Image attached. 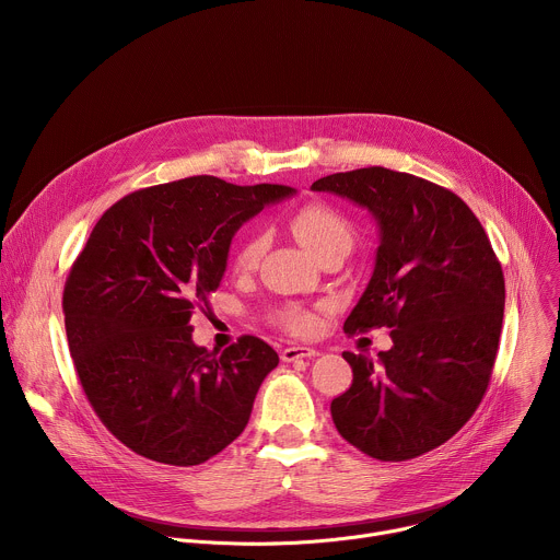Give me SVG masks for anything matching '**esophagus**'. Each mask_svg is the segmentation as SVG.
<instances>
[{"label":"esophagus","instance_id":"obj_1","mask_svg":"<svg viewBox=\"0 0 560 560\" xmlns=\"http://www.w3.org/2000/svg\"><path fill=\"white\" fill-rule=\"evenodd\" d=\"M318 350L314 348H305V346H292V348H285L281 350V361L285 363H292V361H299V359H307V357H316Z\"/></svg>","mask_w":560,"mask_h":560}]
</instances>
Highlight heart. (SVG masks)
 Masks as SVG:
<instances>
[{"instance_id": "obj_1", "label": "heart", "mask_w": 560, "mask_h": 560, "mask_svg": "<svg viewBox=\"0 0 560 560\" xmlns=\"http://www.w3.org/2000/svg\"><path fill=\"white\" fill-rule=\"evenodd\" d=\"M290 230L299 242L314 255L316 259L328 250L350 253L354 244V228L352 223L330 206L324 203H307L292 212ZM266 250V236L261 232H253L246 242L238 246L234 257V268L238 272L253 270ZM281 324L288 332L305 337L316 330V316L303 307H288L281 314Z\"/></svg>"}]
</instances>
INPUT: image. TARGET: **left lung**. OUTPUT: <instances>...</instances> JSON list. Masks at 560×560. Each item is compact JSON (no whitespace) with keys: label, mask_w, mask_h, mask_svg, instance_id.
I'll use <instances>...</instances> for the list:
<instances>
[{"label":"left lung","mask_w":560,"mask_h":560,"mask_svg":"<svg viewBox=\"0 0 560 560\" xmlns=\"http://www.w3.org/2000/svg\"><path fill=\"white\" fill-rule=\"evenodd\" d=\"M365 208L378 225L374 272L348 335L389 328L378 361L343 352L352 385L330 412L339 434L378 460H408L452 439L488 389L505 307L490 238L452 190L372 166L312 184Z\"/></svg>","instance_id":"left-lung-1"}]
</instances>
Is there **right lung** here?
<instances>
[{
    "label": "right lung",
    "instance_id": "add662e5",
    "mask_svg": "<svg viewBox=\"0 0 560 560\" xmlns=\"http://www.w3.org/2000/svg\"><path fill=\"white\" fill-rule=\"evenodd\" d=\"M294 188L188 177L126 195L93 228L63 288L70 357L102 423L132 452L199 465L248 425L277 352L242 337L221 354L190 316L219 288L234 232Z\"/></svg>",
    "mask_w": 560,
    "mask_h": 560
}]
</instances>
